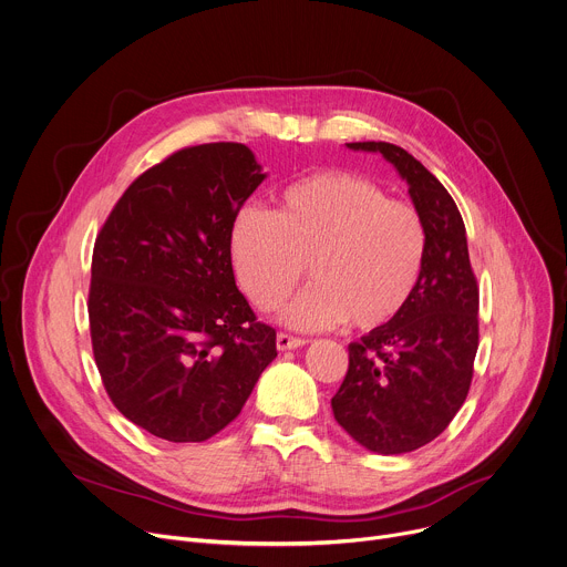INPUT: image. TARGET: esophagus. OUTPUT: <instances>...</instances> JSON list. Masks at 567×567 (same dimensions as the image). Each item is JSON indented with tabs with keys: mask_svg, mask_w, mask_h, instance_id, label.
Instances as JSON below:
<instances>
[{
	"mask_svg": "<svg viewBox=\"0 0 567 567\" xmlns=\"http://www.w3.org/2000/svg\"><path fill=\"white\" fill-rule=\"evenodd\" d=\"M303 344H308V340H303V338H292V336H288V333H279V336H277V349H279V351L299 349V347H303Z\"/></svg>",
	"mask_w": 567,
	"mask_h": 567,
	"instance_id": "1",
	"label": "esophagus"
}]
</instances>
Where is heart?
I'll return each mask as SVG.
<instances>
[{"instance_id": "1", "label": "heart", "mask_w": 567, "mask_h": 567, "mask_svg": "<svg viewBox=\"0 0 567 567\" xmlns=\"http://www.w3.org/2000/svg\"><path fill=\"white\" fill-rule=\"evenodd\" d=\"M227 245L236 281L259 310L279 308L308 264L312 284L281 310L286 327L322 331L349 320L371 331L410 301L427 234L421 214L379 184L324 171L281 188L272 214L238 209Z\"/></svg>"}]
</instances>
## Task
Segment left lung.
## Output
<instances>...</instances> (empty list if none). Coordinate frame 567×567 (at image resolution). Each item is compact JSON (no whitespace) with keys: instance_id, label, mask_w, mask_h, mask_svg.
Instances as JSON below:
<instances>
[{"instance_id":"obj_1","label":"left lung","mask_w":567,"mask_h":567,"mask_svg":"<svg viewBox=\"0 0 567 567\" xmlns=\"http://www.w3.org/2000/svg\"><path fill=\"white\" fill-rule=\"evenodd\" d=\"M381 153L408 182L427 249L419 284L399 316L349 344L344 383L331 399L336 421L379 455L412 453L442 434L466 401L477 353L480 290L466 227L444 188L419 159L388 142H353Z\"/></svg>"}]
</instances>
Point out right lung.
<instances>
[{
    "label": "right lung",
    "instance_id": "right-lung-1",
    "mask_svg": "<svg viewBox=\"0 0 567 567\" xmlns=\"http://www.w3.org/2000/svg\"><path fill=\"white\" fill-rule=\"evenodd\" d=\"M266 177L243 144L177 151L125 188L96 238L87 308L99 373L114 408L166 442L220 432L277 358L227 245Z\"/></svg>",
    "mask_w": 567,
    "mask_h": 567
}]
</instances>
